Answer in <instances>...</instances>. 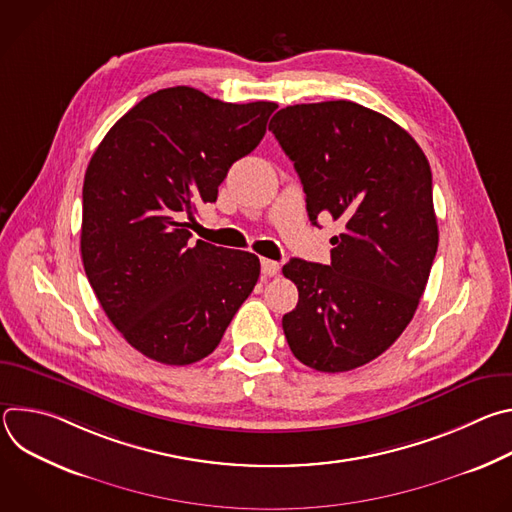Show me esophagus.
I'll return each mask as SVG.
<instances>
[{"instance_id": "esophagus-1", "label": "esophagus", "mask_w": 512, "mask_h": 512, "mask_svg": "<svg viewBox=\"0 0 512 512\" xmlns=\"http://www.w3.org/2000/svg\"><path fill=\"white\" fill-rule=\"evenodd\" d=\"M261 273L265 277H273L279 273V263L271 261V259H261Z\"/></svg>"}]
</instances>
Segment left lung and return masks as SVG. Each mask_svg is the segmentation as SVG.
Returning <instances> with one entry per match:
<instances>
[{
	"label": "left lung",
	"mask_w": 512,
	"mask_h": 512,
	"mask_svg": "<svg viewBox=\"0 0 512 512\" xmlns=\"http://www.w3.org/2000/svg\"><path fill=\"white\" fill-rule=\"evenodd\" d=\"M269 131L294 162L312 225H342L330 265H283L300 291L281 320L287 344L320 373L358 369L401 336L427 285L440 239L429 162L403 127L352 101L285 107Z\"/></svg>",
	"instance_id": "obj_1"
}]
</instances>
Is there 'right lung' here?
<instances>
[{
  "label": "right lung",
  "mask_w": 512,
  "mask_h": 512,
  "mask_svg": "<svg viewBox=\"0 0 512 512\" xmlns=\"http://www.w3.org/2000/svg\"><path fill=\"white\" fill-rule=\"evenodd\" d=\"M275 103L192 87L152 93L103 137L83 184L81 257L111 324L143 356H208L259 279V257L192 243L196 208L265 135ZM189 223L186 224L185 221Z\"/></svg>",
  "instance_id": "obj_1"
}]
</instances>
